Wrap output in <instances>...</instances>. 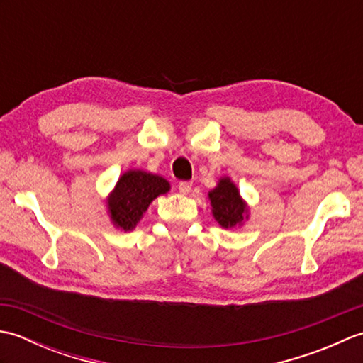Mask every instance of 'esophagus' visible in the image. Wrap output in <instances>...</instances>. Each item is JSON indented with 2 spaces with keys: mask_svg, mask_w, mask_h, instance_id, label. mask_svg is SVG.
<instances>
[{
  "mask_svg": "<svg viewBox=\"0 0 363 363\" xmlns=\"http://www.w3.org/2000/svg\"><path fill=\"white\" fill-rule=\"evenodd\" d=\"M177 189H179V191H181L182 195H187V194H190V190H191V182L182 181V182H179V186H177Z\"/></svg>",
  "mask_w": 363,
  "mask_h": 363,
  "instance_id": "esophagus-1",
  "label": "esophagus"
}]
</instances>
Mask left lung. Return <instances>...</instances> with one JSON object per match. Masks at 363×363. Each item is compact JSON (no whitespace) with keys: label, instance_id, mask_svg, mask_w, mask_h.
Listing matches in <instances>:
<instances>
[{"label":"left lung","instance_id":"obj_1","mask_svg":"<svg viewBox=\"0 0 363 363\" xmlns=\"http://www.w3.org/2000/svg\"><path fill=\"white\" fill-rule=\"evenodd\" d=\"M209 201L213 218L221 228L233 229L242 226L245 220L250 218L248 204L229 176L220 177L217 187L209 191Z\"/></svg>","mask_w":363,"mask_h":363}]
</instances>
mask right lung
Listing matches in <instances>:
<instances>
[{
  "instance_id": "1",
  "label": "right lung",
  "mask_w": 363,
  "mask_h": 363,
  "mask_svg": "<svg viewBox=\"0 0 363 363\" xmlns=\"http://www.w3.org/2000/svg\"><path fill=\"white\" fill-rule=\"evenodd\" d=\"M168 191L169 182L165 177L143 169H128L106 199L112 225L125 233L135 229L154 199Z\"/></svg>"
}]
</instances>
